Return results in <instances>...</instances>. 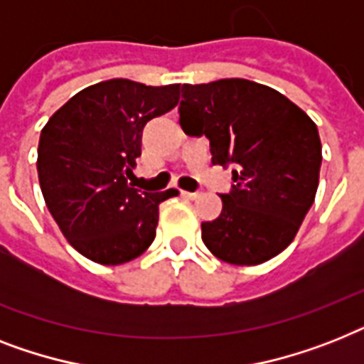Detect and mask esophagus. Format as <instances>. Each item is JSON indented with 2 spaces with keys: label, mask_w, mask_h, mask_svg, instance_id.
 Returning <instances> with one entry per match:
<instances>
[{
  "label": "esophagus",
  "mask_w": 364,
  "mask_h": 364,
  "mask_svg": "<svg viewBox=\"0 0 364 364\" xmlns=\"http://www.w3.org/2000/svg\"><path fill=\"white\" fill-rule=\"evenodd\" d=\"M183 198H188V200H196L200 196V192H188V191H181Z\"/></svg>",
  "instance_id": "esophagus-1"
}]
</instances>
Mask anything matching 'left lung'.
Here are the masks:
<instances>
[{
	"instance_id": "left-lung-1",
	"label": "left lung",
	"mask_w": 364,
	"mask_h": 364,
	"mask_svg": "<svg viewBox=\"0 0 364 364\" xmlns=\"http://www.w3.org/2000/svg\"><path fill=\"white\" fill-rule=\"evenodd\" d=\"M179 123L205 134L213 164H233L223 213L202 223L213 256L258 265L288 247L314 203L321 166L318 127L273 87L245 78L183 84Z\"/></svg>"
}]
</instances>
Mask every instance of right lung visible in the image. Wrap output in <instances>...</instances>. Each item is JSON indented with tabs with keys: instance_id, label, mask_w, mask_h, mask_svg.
<instances>
[{
	"instance_id": "obj_1",
	"label": "right lung",
	"mask_w": 364,
	"mask_h": 364,
	"mask_svg": "<svg viewBox=\"0 0 364 364\" xmlns=\"http://www.w3.org/2000/svg\"><path fill=\"white\" fill-rule=\"evenodd\" d=\"M177 102L179 84L106 80L76 93L41 131L37 172L46 208L91 262L127 264L153 243L159 205L179 191L140 192L127 179L146 123Z\"/></svg>"
}]
</instances>
